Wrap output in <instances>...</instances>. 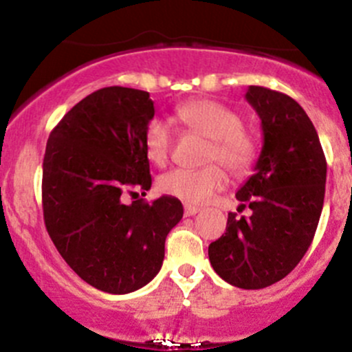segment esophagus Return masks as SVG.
Listing matches in <instances>:
<instances>
[{
  "label": "esophagus",
  "instance_id": "1",
  "mask_svg": "<svg viewBox=\"0 0 352 352\" xmlns=\"http://www.w3.org/2000/svg\"><path fill=\"white\" fill-rule=\"evenodd\" d=\"M201 208L199 206H194V204H186L184 206V213H186V217H192V214L199 213Z\"/></svg>",
  "mask_w": 352,
  "mask_h": 352
}]
</instances>
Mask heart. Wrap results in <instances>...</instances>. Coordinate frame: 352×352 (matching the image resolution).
I'll list each match as a JSON object with an SVG mask.
<instances>
[{
	"label": "heart",
	"mask_w": 352,
	"mask_h": 352,
	"mask_svg": "<svg viewBox=\"0 0 352 352\" xmlns=\"http://www.w3.org/2000/svg\"><path fill=\"white\" fill-rule=\"evenodd\" d=\"M177 120L196 134L210 139L204 162H220L234 175L249 172L256 160V141L234 110L211 100H192L180 104ZM173 142L172 125L165 118H151L144 131V149L156 165L168 160ZM227 173L217 163L199 170L175 168L160 177V189L187 203L199 204L227 186Z\"/></svg>",
	"instance_id": "1"
}]
</instances>
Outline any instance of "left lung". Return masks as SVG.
<instances>
[{
	"label": "left lung",
	"mask_w": 352,
	"mask_h": 352,
	"mask_svg": "<svg viewBox=\"0 0 352 352\" xmlns=\"http://www.w3.org/2000/svg\"><path fill=\"white\" fill-rule=\"evenodd\" d=\"M245 100L261 120L254 175L235 197L252 214L228 213L227 230L208 248L213 270L239 289L287 277L306 254L323 210L327 162L315 125L298 101L249 85Z\"/></svg>",
	"instance_id": "1"
}]
</instances>
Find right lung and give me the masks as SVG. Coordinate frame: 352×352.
Segmentation results:
<instances>
[{
  "mask_svg": "<svg viewBox=\"0 0 352 352\" xmlns=\"http://www.w3.org/2000/svg\"><path fill=\"white\" fill-rule=\"evenodd\" d=\"M153 117L149 93L113 85L78 101L47 139V234L68 267L108 294H129L156 277L166 235L184 214L173 196L122 199L132 187H151L144 131Z\"/></svg>",
  "mask_w": 352,
  "mask_h": 352,
  "instance_id": "add662e5",
  "label": "right lung"
}]
</instances>
